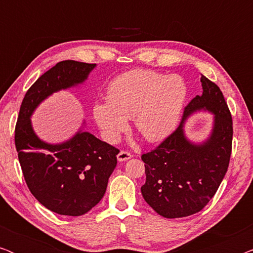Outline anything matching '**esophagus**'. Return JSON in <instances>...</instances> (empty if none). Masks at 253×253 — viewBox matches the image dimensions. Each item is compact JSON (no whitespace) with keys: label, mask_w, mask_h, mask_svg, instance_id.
Returning a JSON list of instances; mask_svg holds the SVG:
<instances>
[{"label":"esophagus","mask_w":253,"mask_h":253,"mask_svg":"<svg viewBox=\"0 0 253 253\" xmlns=\"http://www.w3.org/2000/svg\"><path fill=\"white\" fill-rule=\"evenodd\" d=\"M131 158H132V155H131V153H129V152H126V151H121L120 153L117 154V160L119 161H126Z\"/></svg>","instance_id":"esophagus-1"}]
</instances>
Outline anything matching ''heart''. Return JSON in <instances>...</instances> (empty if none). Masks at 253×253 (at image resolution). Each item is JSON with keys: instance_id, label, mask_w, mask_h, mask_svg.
Here are the masks:
<instances>
[{"instance_id": "obj_1", "label": "heart", "mask_w": 253, "mask_h": 253, "mask_svg": "<svg viewBox=\"0 0 253 253\" xmlns=\"http://www.w3.org/2000/svg\"><path fill=\"white\" fill-rule=\"evenodd\" d=\"M188 89L177 75L132 70L114 79L107 100L93 105V117L109 143H116L133 117L136 130L147 141H158L175 129Z\"/></svg>"}]
</instances>
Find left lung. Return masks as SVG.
I'll list each match as a JSON object with an SVG mask.
<instances>
[{
    "label": "left lung",
    "mask_w": 253,
    "mask_h": 253,
    "mask_svg": "<svg viewBox=\"0 0 253 253\" xmlns=\"http://www.w3.org/2000/svg\"><path fill=\"white\" fill-rule=\"evenodd\" d=\"M203 94L185 107L177 129L153 151L141 155L146 182L145 202L167 219L198 213L215 195L229 166L233 120L219 86L202 75ZM214 115L210 136L193 143L185 136L186 119L197 111Z\"/></svg>",
    "instance_id": "obj_1"
}]
</instances>
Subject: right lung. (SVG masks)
Instances as JSON below:
<instances>
[{
	"mask_svg": "<svg viewBox=\"0 0 253 253\" xmlns=\"http://www.w3.org/2000/svg\"><path fill=\"white\" fill-rule=\"evenodd\" d=\"M94 68L58 62L29 88L17 120L15 144L26 184L38 202L61 215H83L102 199L120 151L83 127L64 143L48 144L34 132L31 116L53 93L83 84Z\"/></svg>",
	"mask_w": 253,
	"mask_h": 253,
	"instance_id": "add662e5",
	"label": "right lung"
}]
</instances>
